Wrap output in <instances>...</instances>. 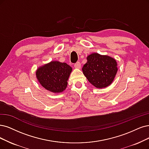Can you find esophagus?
<instances>
[{
  "label": "esophagus",
  "mask_w": 149,
  "mask_h": 149,
  "mask_svg": "<svg viewBox=\"0 0 149 149\" xmlns=\"http://www.w3.org/2000/svg\"><path fill=\"white\" fill-rule=\"evenodd\" d=\"M74 67L75 68H77V69H80L81 68V64H80V63L79 61H78V62H77L76 63H75L74 64Z\"/></svg>",
  "instance_id": "1"
}]
</instances>
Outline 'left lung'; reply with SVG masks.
Segmentation results:
<instances>
[{"instance_id":"8db88e82","label":"left lung","mask_w":149,"mask_h":149,"mask_svg":"<svg viewBox=\"0 0 149 149\" xmlns=\"http://www.w3.org/2000/svg\"><path fill=\"white\" fill-rule=\"evenodd\" d=\"M117 64L113 58L92 53L82 70L88 80L97 88L108 86L113 81L117 72Z\"/></svg>"}]
</instances>
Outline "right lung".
Returning a JSON list of instances; mask_svg holds the SVG:
<instances>
[{
  "mask_svg": "<svg viewBox=\"0 0 149 149\" xmlns=\"http://www.w3.org/2000/svg\"><path fill=\"white\" fill-rule=\"evenodd\" d=\"M71 71L72 68L65 63L52 61L38 68L36 75L45 89L53 93H60L67 87Z\"/></svg>",
  "mask_w": 149,
  "mask_h": 149,
  "instance_id": "obj_1",
  "label": "right lung"
}]
</instances>
